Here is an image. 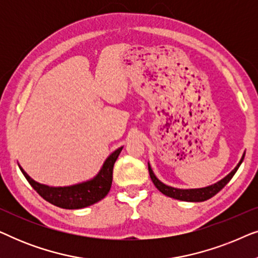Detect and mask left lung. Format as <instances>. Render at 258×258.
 I'll return each mask as SVG.
<instances>
[{
  "mask_svg": "<svg viewBox=\"0 0 258 258\" xmlns=\"http://www.w3.org/2000/svg\"><path fill=\"white\" fill-rule=\"evenodd\" d=\"M244 156H245V153H243L241 161L238 162V164L236 165L234 170L229 172V174L225 176L224 178H222L221 181L214 183V184L211 185L204 186V188H197V189H178V188H174V186L164 184L163 182H161L160 179L155 176L153 169H151L149 163H148V169H149L150 178L155 184V186H156L162 194H164L165 196H169L175 200L185 201V202H203V201L209 200L213 196L216 195L218 191H221V190L227 185V183L230 181L232 176H234L236 174V171L238 170L239 165L242 164L243 160H244Z\"/></svg>",
  "mask_w": 258,
  "mask_h": 258,
  "instance_id": "left-lung-1",
  "label": "left lung"
}]
</instances>
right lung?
<instances>
[{
	"instance_id": "1",
	"label": "right lung",
	"mask_w": 258,
	"mask_h": 258,
	"mask_svg": "<svg viewBox=\"0 0 258 258\" xmlns=\"http://www.w3.org/2000/svg\"><path fill=\"white\" fill-rule=\"evenodd\" d=\"M122 149L123 147L118 148L114 153L109 155L95 177L89 181L68 186H49L41 184V183L34 181L21 165L19 167L29 184L47 202L58 208H63V209H82V208L97 203L98 201L108 195L109 190L111 188L112 168H114L115 162Z\"/></svg>"
}]
</instances>
